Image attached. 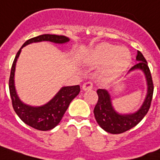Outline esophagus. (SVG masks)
<instances>
[{"instance_id":"esophagus-1","label":"esophagus","mask_w":160,"mask_h":160,"mask_svg":"<svg viewBox=\"0 0 160 160\" xmlns=\"http://www.w3.org/2000/svg\"><path fill=\"white\" fill-rule=\"evenodd\" d=\"M92 87H93V84L92 82H86V83L83 84V86H82V88H83L84 91H89V90H92Z\"/></svg>"}]
</instances>
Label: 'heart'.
<instances>
[{
	"mask_svg": "<svg viewBox=\"0 0 160 160\" xmlns=\"http://www.w3.org/2000/svg\"><path fill=\"white\" fill-rule=\"evenodd\" d=\"M107 62V68L110 72L118 73L124 70L131 62V55L124 47H116L110 44H101L89 53L87 62L98 64Z\"/></svg>",
	"mask_w": 160,
	"mask_h": 160,
	"instance_id": "obj_1",
	"label": "heart"
}]
</instances>
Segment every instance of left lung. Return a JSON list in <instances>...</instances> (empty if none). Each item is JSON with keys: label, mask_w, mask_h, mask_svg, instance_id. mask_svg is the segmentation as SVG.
<instances>
[{"label": "left lung", "mask_w": 160, "mask_h": 160, "mask_svg": "<svg viewBox=\"0 0 160 160\" xmlns=\"http://www.w3.org/2000/svg\"><path fill=\"white\" fill-rule=\"evenodd\" d=\"M137 64L129 70L141 69L146 75L148 83V95L142 106L137 112L131 114H119L116 113L112 107L111 98L108 91L104 89H98L97 93L98 95V101L94 108V116L98 125L108 133L112 134H120L125 131H129L140 122L144 118L151 106L152 94H153V83L152 75L148 68L146 59L143 57L141 52H137Z\"/></svg>", "instance_id": "left-lung-1"}]
</instances>
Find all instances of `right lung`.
Here are the masks:
<instances>
[{"label": "right lung", "instance_id": "1", "mask_svg": "<svg viewBox=\"0 0 160 160\" xmlns=\"http://www.w3.org/2000/svg\"><path fill=\"white\" fill-rule=\"evenodd\" d=\"M44 41L62 44L68 42L69 39L64 35L46 34L31 38L25 41L23 47L18 52L12 65L9 78V92L14 111L26 125L39 131H49L58 125L71 101L80 93V86L78 85L73 86H64L57 93V95L49 102L41 107H31L20 101L14 86V72L17 58L19 56L21 49L25 47L26 45Z\"/></svg>", "mask_w": 160, "mask_h": 160}]
</instances>
